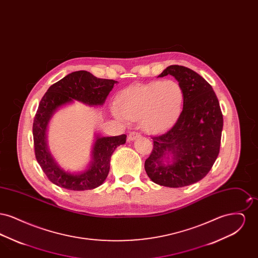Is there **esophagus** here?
Segmentation results:
<instances>
[{
	"label": "esophagus",
	"mask_w": 258,
	"mask_h": 258,
	"mask_svg": "<svg viewBox=\"0 0 258 258\" xmlns=\"http://www.w3.org/2000/svg\"><path fill=\"white\" fill-rule=\"evenodd\" d=\"M140 136H141V135H140L139 133L132 132V133L128 135V136H127V140H128V141H134L136 138H138V137H140Z\"/></svg>",
	"instance_id": "34e87169"
}]
</instances>
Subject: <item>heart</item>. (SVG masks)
I'll use <instances>...</instances> for the list:
<instances>
[{"mask_svg":"<svg viewBox=\"0 0 258 258\" xmlns=\"http://www.w3.org/2000/svg\"><path fill=\"white\" fill-rule=\"evenodd\" d=\"M184 98V90L177 81H153L124 90L118 98V107H114L113 112L119 119L140 120L144 131L159 134L178 120Z\"/></svg>","mask_w":258,"mask_h":258,"instance_id":"heart-1","label":"heart"}]
</instances>
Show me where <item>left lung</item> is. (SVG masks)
Masks as SVG:
<instances>
[{
    "label": "left lung",
    "mask_w": 258,
    "mask_h": 258,
    "mask_svg": "<svg viewBox=\"0 0 258 258\" xmlns=\"http://www.w3.org/2000/svg\"><path fill=\"white\" fill-rule=\"evenodd\" d=\"M168 74L184 90V107L171 128L152 137L154 146L145 170L156 184L182 187L200 181L213 167L220 153L223 118L219 99L202 76L178 64L167 67L159 76ZM168 153L173 162L164 165L162 160Z\"/></svg>",
    "instance_id": "obj_1"
}]
</instances>
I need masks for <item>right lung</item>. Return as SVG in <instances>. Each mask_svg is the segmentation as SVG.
Segmentation results:
<instances>
[{
  "mask_svg": "<svg viewBox=\"0 0 258 258\" xmlns=\"http://www.w3.org/2000/svg\"><path fill=\"white\" fill-rule=\"evenodd\" d=\"M117 81L101 79L86 71L68 74L50 86L41 98L33 123L35 155L42 171L53 184L70 190H87L98 187L106 179L110 169L111 155L125 143L126 135L97 137L93 161L81 174L63 171L53 160L46 145V127L51 116L61 105L79 100L89 105H101Z\"/></svg>",
  "mask_w": 258,
  "mask_h": 258,
  "instance_id": "1",
  "label": "right lung"
}]
</instances>
